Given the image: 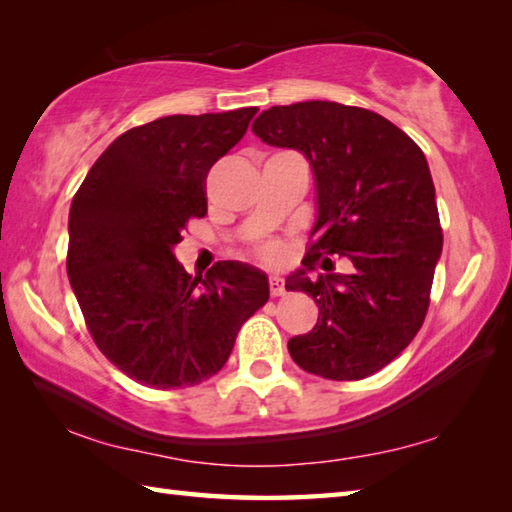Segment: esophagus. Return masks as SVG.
<instances>
[{"mask_svg":"<svg viewBox=\"0 0 512 512\" xmlns=\"http://www.w3.org/2000/svg\"><path fill=\"white\" fill-rule=\"evenodd\" d=\"M286 292V286H284V279L277 277V275H270V295L273 297H281Z\"/></svg>","mask_w":512,"mask_h":512,"instance_id":"obj_1","label":"esophagus"}]
</instances>
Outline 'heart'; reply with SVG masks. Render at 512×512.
Returning a JSON list of instances; mask_svg holds the SVG:
<instances>
[{"instance_id": "1", "label": "heart", "mask_w": 512, "mask_h": 512, "mask_svg": "<svg viewBox=\"0 0 512 512\" xmlns=\"http://www.w3.org/2000/svg\"><path fill=\"white\" fill-rule=\"evenodd\" d=\"M259 255H262V259H266V262L277 264L284 259V246L279 242H266L264 246H259Z\"/></svg>"}]
</instances>
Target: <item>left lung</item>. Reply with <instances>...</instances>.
Here are the masks:
<instances>
[{
	"label": "left lung",
	"instance_id": "1",
	"mask_svg": "<svg viewBox=\"0 0 512 512\" xmlns=\"http://www.w3.org/2000/svg\"><path fill=\"white\" fill-rule=\"evenodd\" d=\"M253 132L301 151L317 193L312 246L286 288L312 295L319 319L288 341L292 361L328 380L372 376L413 341L429 308L442 228L427 158L387 118L334 101L275 105ZM321 254H341L346 273L312 280Z\"/></svg>",
	"mask_w": 512,
	"mask_h": 512
}]
</instances>
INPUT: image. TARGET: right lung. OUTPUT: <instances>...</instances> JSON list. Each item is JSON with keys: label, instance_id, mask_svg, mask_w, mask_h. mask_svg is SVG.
<instances>
[{"label": "right lung", "instance_id": "right-lung-1", "mask_svg": "<svg viewBox=\"0 0 512 512\" xmlns=\"http://www.w3.org/2000/svg\"><path fill=\"white\" fill-rule=\"evenodd\" d=\"M257 107L165 116L107 147L70 206L68 277L94 343L156 389L220 372L237 332L268 301V277L242 262L189 275L173 248L206 215V173L246 134Z\"/></svg>", "mask_w": 512, "mask_h": 512}]
</instances>
